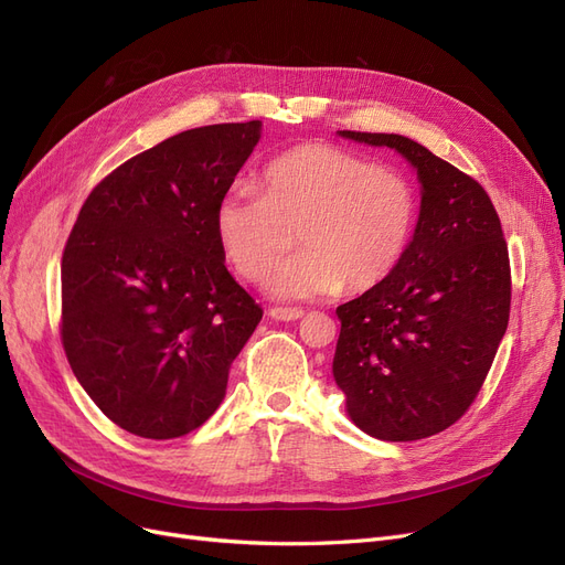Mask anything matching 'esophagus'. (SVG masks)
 <instances>
[{"label": "esophagus", "instance_id": "1", "mask_svg": "<svg viewBox=\"0 0 565 565\" xmlns=\"http://www.w3.org/2000/svg\"><path fill=\"white\" fill-rule=\"evenodd\" d=\"M268 315L278 322H295L303 318V310L301 308H282V306H274L268 310Z\"/></svg>", "mask_w": 565, "mask_h": 565}]
</instances>
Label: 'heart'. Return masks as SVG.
<instances>
[{"mask_svg":"<svg viewBox=\"0 0 565 565\" xmlns=\"http://www.w3.org/2000/svg\"><path fill=\"white\" fill-rule=\"evenodd\" d=\"M419 199L411 178L350 150L303 143L270 160L259 192L236 185L220 199L215 230L245 280L280 297L361 295L385 282L413 243Z\"/></svg>","mask_w":565,"mask_h":565,"instance_id":"b5f03b06","label":"heart"}]
</instances>
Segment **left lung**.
Masks as SVG:
<instances>
[{"label": "left lung", "instance_id": "obj_1", "mask_svg": "<svg viewBox=\"0 0 565 565\" xmlns=\"http://www.w3.org/2000/svg\"><path fill=\"white\" fill-rule=\"evenodd\" d=\"M387 146L419 175L413 243L394 274L338 306L335 385L373 438L436 436L480 394L510 320V257L501 220L476 178L398 134L343 129Z\"/></svg>", "mask_w": 565, "mask_h": 565}]
</instances>
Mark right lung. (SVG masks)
Masks as SVG:
<instances>
[{"label":"right lung","instance_id":"add662e5","mask_svg":"<svg viewBox=\"0 0 565 565\" xmlns=\"http://www.w3.org/2000/svg\"><path fill=\"white\" fill-rule=\"evenodd\" d=\"M259 129L196 127L139 152L87 194L66 238L64 354L97 408L134 436L171 440L204 424L262 320L215 230Z\"/></svg>","mask_w":565,"mask_h":565}]
</instances>
